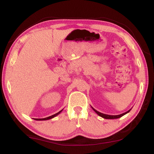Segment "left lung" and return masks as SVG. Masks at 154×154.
Returning <instances> with one entry per match:
<instances>
[{
	"label": "left lung",
	"mask_w": 154,
	"mask_h": 154,
	"mask_svg": "<svg viewBox=\"0 0 154 154\" xmlns=\"http://www.w3.org/2000/svg\"><path fill=\"white\" fill-rule=\"evenodd\" d=\"M91 108H92V109H93L96 113L98 114V115L99 116H100V117H103V118H104V119H118V118H120L121 117H122V116H123L124 115H125V114H127V113L129 112L131 110V109H130L129 110H128L127 112H125V113H121V114H120V115H117V116H111V115H107V114H104V113H102L99 112H98L97 110H96L94 108H92V106H91Z\"/></svg>",
	"instance_id": "1"
}]
</instances>
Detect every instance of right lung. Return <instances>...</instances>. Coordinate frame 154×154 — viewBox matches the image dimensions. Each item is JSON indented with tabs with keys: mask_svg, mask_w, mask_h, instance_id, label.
<instances>
[{
	"mask_svg": "<svg viewBox=\"0 0 154 154\" xmlns=\"http://www.w3.org/2000/svg\"><path fill=\"white\" fill-rule=\"evenodd\" d=\"M62 110H63V109H62L61 111H60L59 112L55 113L54 115H52V116H49V117H46V118H42V119H35V120H37V121H45V120H48V119H52V118H54V117H55L56 116H57L58 115H59V114H60L61 112H62Z\"/></svg>",
	"mask_w": 154,
	"mask_h": 154,
	"instance_id": "add662e5",
	"label": "right lung"
}]
</instances>
